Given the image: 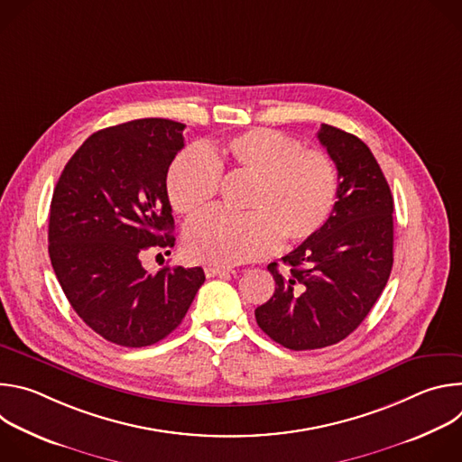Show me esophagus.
Wrapping results in <instances>:
<instances>
[{
  "instance_id": "esophagus-1",
  "label": "esophagus",
  "mask_w": 462,
  "mask_h": 462,
  "mask_svg": "<svg viewBox=\"0 0 462 462\" xmlns=\"http://www.w3.org/2000/svg\"><path fill=\"white\" fill-rule=\"evenodd\" d=\"M205 274H207V278H217V276L226 278L232 274V271L221 269V267H205Z\"/></svg>"
}]
</instances>
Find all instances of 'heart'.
Instances as JSON below:
<instances>
[{"label":"heart","mask_w":462,"mask_h":462,"mask_svg":"<svg viewBox=\"0 0 462 462\" xmlns=\"http://www.w3.org/2000/svg\"><path fill=\"white\" fill-rule=\"evenodd\" d=\"M221 173L252 180L245 195L246 216L212 212L184 232V250L193 261L232 267L312 237L331 216L338 197L333 159L282 131L255 127L205 150H186L168 170L171 207L193 217L216 199Z\"/></svg>","instance_id":"heart-1"}]
</instances>
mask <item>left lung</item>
<instances>
[{
    "mask_svg": "<svg viewBox=\"0 0 462 462\" xmlns=\"http://www.w3.org/2000/svg\"><path fill=\"white\" fill-rule=\"evenodd\" d=\"M318 141L338 170L337 205L325 225L267 267L274 296L255 309L263 333L292 351L347 338L380 298L393 267V195L371 150L321 124Z\"/></svg>",
    "mask_w": 462,
    "mask_h": 462,
    "instance_id": "obj_1",
    "label": "left lung"
}]
</instances>
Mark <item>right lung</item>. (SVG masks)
Segmentation results:
<instances>
[{"instance_id": "1", "label": "right lung", "mask_w": 462, "mask_h": 462, "mask_svg": "<svg viewBox=\"0 0 462 462\" xmlns=\"http://www.w3.org/2000/svg\"><path fill=\"white\" fill-rule=\"evenodd\" d=\"M184 127L141 118L100 129L65 164L52 193L54 274L75 312L116 346L166 338L205 283L201 267L150 274L141 263L148 248L175 243L166 175Z\"/></svg>"}]
</instances>
